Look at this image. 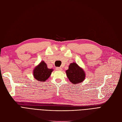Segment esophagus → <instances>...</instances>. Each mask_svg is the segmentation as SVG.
I'll use <instances>...</instances> for the list:
<instances>
[{
  "mask_svg": "<svg viewBox=\"0 0 122 122\" xmlns=\"http://www.w3.org/2000/svg\"><path fill=\"white\" fill-rule=\"evenodd\" d=\"M56 70H59V71H60V70H62V69L61 67H56Z\"/></svg>",
  "mask_w": 122,
  "mask_h": 122,
  "instance_id": "obj_1",
  "label": "esophagus"
}]
</instances>
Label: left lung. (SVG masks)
Here are the masks:
<instances>
[{"instance_id":"8db88e82","label":"left lung","mask_w":122,"mask_h":122,"mask_svg":"<svg viewBox=\"0 0 122 122\" xmlns=\"http://www.w3.org/2000/svg\"><path fill=\"white\" fill-rule=\"evenodd\" d=\"M66 73L70 81L73 84H80L85 79L86 74L84 70L76 63H72L69 65Z\"/></svg>"}]
</instances>
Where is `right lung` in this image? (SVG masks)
<instances>
[{
    "label": "right lung",
    "mask_w": 122,
    "mask_h": 122,
    "mask_svg": "<svg viewBox=\"0 0 122 122\" xmlns=\"http://www.w3.org/2000/svg\"><path fill=\"white\" fill-rule=\"evenodd\" d=\"M53 71L49 69L44 61H41L33 70V76L35 79L40 81H45L50 76Z\"/></svg>",
    "instance_id": "right-lung-1"
}]
</instances>
